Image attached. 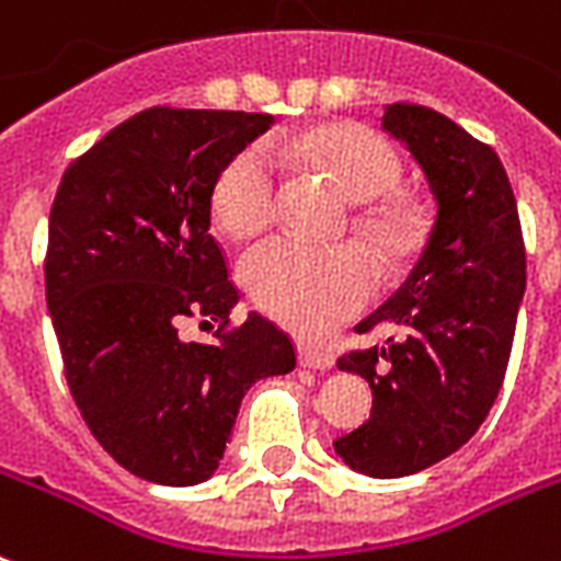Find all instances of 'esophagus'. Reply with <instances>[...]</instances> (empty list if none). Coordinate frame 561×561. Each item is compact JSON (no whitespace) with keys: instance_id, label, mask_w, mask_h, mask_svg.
I'll use <instances>...</instances> for the list:
<instances>
[{"instance_id":"obj_1","label":"esophagus","mask_w":561,"mask_h":561,"mask_svg":"<svg viewBox=\"0 0 561 561\" xmlns=\"http://www.w3.org/2000/svg\"><path fill=\"white\" fill-rule=\"evenodd\" d=\"M299 365L302 367H311V370H329V367L335 365V358L329 356L327 350H318V347H299Z\"/></svg>"}]
</instances>
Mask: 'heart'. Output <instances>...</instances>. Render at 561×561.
<instances>
[{
    "label": "heart",
    "instance_id": "heart-1",
    "mask_svg": "<svg viewBox=\"0 0 561 561\" xmlns=\"http://www.w3.org/2000/svg\"><path fill=\"white\" fill-rule=\"evenodd\" d=\"M273 156L306 161L327 173L350 203L366 205L391 194L400 182L394 147L362 126H329L314 131H279L264 144L234 152L214 182L211 208L217 224L234 238L262 232L276 211L279 170ZM358 226L376 252L397 255L412 241V226L397 205L377 203L358 214ZM250 297L271 318L302 335H320L370 297V271L350 247L320 250L309 243L273 238L252 247L241 262Z\"/></svg>",
    "mask_w": 561,
    "mask_h": 561
}]
</instances>
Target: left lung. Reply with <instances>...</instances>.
Wrapping results in <instances>:
<instances>
[{
	"label": "left lung",
	"instance_id": "left-lung-1",
	"mask_svg": "<svg viewBox=\"0 0 561 561\" xmlns=\"http://www.w3.org/2000/svg\"><path fill=\"white\" fill-rule=\"evenodd\" d=\"M382 128L426 176L435 224L403 288L358 323L400 341L337 358L374 391L370 421L335 442L365 477L397 480L468 444L506 376L527 255L518 203L497 152L423 105H385Z\"/></svg>",
	"mask_w": 561,
	"mask_h": 561
}]
</instances>
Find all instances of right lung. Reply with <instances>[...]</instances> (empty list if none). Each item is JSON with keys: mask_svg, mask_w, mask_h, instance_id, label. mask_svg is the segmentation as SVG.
I'll list each match as a JSON object with an SVG mask.
<instances>
[{"mask_svg": "<svg viewBox=\"0 0 561 561\" xmlns=\"http://www.w3.org/2000/svg\"><path fill=\"white\" fill-rule=\"evenodd\" d=\"M271 114L147 108L64 173L46 250V306L67 385L93 438L158 485L220 468L243 394L290 374L297 353L267 318L214 344L179 337L185 318L229 320L238 290L211 238V191Z\"/></svg>", "mask_w": 561, "mask_h": 561, "instance_id": "obj_1", "label": "right lung"}]
</instances>
